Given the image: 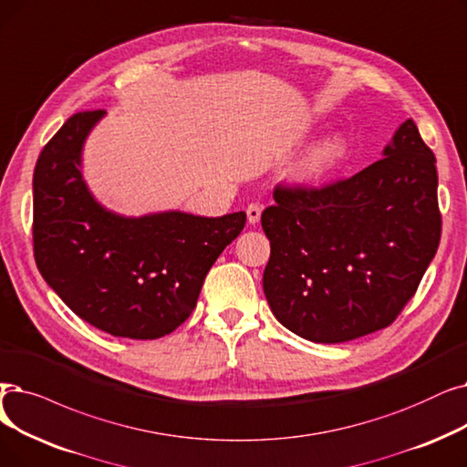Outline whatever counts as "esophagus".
<instances>
[{"label":"esophagus","mask_w":467,"mask_h":467,"mask_svg":"<svg viewBox=\"0 0 467 467\" xmlns=\"http://www.w3.org/2000/svg\"><path fill=\"white\" fill-rule=\"evenodd\" d=\"M261 212H263V206H261V204H250V206L246 208V215H248L250 225H255V223H259Z\"/></svg>","instance_id":"34e87169"}]
</instances>
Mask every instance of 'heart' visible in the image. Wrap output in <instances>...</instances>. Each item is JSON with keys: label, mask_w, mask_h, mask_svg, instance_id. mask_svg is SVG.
I'll list each match as a JSON object with an SVG mask.
<instances>
[{"label": "heart", "mask_w": 467, "mask_h": 467, "mask_svg": "<svg viewBox=\"0 0 467 467\" xmlns=\"http://www.w3.org/2000/svg\"><path fill=\"white\" fill-rule=\"evenodd\" d=\"M348 140L332 133L317 139L306 150L299 152L288 166L286 179L296 187H311L327 177L346 156Z\"/></svg>", "instance_id": "b5f03b06"}]
</instances>
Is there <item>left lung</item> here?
<instances>
[{"label":"left lung","instance_id":"1","mask_svg":"<svg viewBox=\"0 0 467 467\" xmlns=\"http://www.w3.org/2000/svg\"><path fill=\"white\" fill-rule=\"evenodd\" d=\"M351 179L276 189L263 292L276 320L315 343L381 330L414 296L441 240L435 156L409 118Z\"/></svg>","mask_w":467,"mask_h":467}]
</instances>
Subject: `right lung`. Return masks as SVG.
Returning a JSON list of instances; mask_svg holds the SVG:
<instances>
[{
	"label": "right lung",
	"mask_w": 467,
	"mask_h": 467,
	"mask_svg": "<svg viewBox=\"0 0 467 467\" xmlns=\"http://www.w3.org/2000/svg\"><path fill=\"white\" fill-rule=\"evenodd\" d=\"M107 110L79 112L46 145L34 170V255L53 292L91 327L156 339L183 324L219 254L246 213L179 210L121 215L93 196L84 145Z\"/></svg>",
	"instance_id": "right-lung-1"
}]
</instances>
